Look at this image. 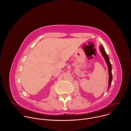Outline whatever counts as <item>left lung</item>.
<instances>
[{
	"label": "left lung",
	"instance_id": "obj_1",
	"mask_svg": "<svg viewBox=\"0 0 131 131\" xmlns=\"http://www.w3.org/2000/svg\"><path fill=\"white\" fill-rule=\"evenodd\" d=\"M100 51L102 53V54L103 55V57L104 58V59H105V60L106 62V63L107 64L108 67V73H109V82H108L109 86H108V90L109 89V87L111 85V81H112V79H113V76H112V73H111V63L110 62L108 56L106 53L103 46H101L100 47Z\"/></svg>",
	"mask_w": 131,
	"mask_h": 131
}]
</instances>
